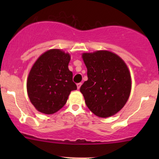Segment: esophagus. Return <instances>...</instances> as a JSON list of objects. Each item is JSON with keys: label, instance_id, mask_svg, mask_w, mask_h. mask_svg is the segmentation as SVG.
Returning a JSON list of instances; mask_svg holds the SVG:
<instances>
[{"label": "esophagus", "instance_id": "obj_1", "mask_svg": "<svg viewBox=\"0 0 159 159\" xmlns=\"http://www.w3.org/2000/svg\"><path fill=\"white\" fill-rule=\"evenodd\" d=\"M81 83H78V84H77V87H78V90H79V89H80V87H81Z\"/></svg>", "mask_w": 159, "mask_h": 159}]
</instances>
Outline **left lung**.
Segmentation results:
<instances>
[{
    "label": "left lung",
    "mask_w": 159,
    "mask_h": 159,
    "mask_svg": "<svg viewBox=\"0 0 159 159\" xmlns=\"http://www.w3.org/2000/svg\"><path fill=\"white\" fill-rule=\"evenodd\" d=\"M87 81L81 85L88 108L99 117H108L125 105L132 88L126 64L119 56L108 51L84 53Z\"/></svg>",
    "instance_id": "1"
}]
</instances>
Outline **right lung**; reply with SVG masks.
<instances>
[{"label": "right lung", "instance_id": "obj_1", "mask_svg": "<svg viewBox=\"0 0 159 159\" xmlns=\"http://www.w3.org/2000/svg\"><path fill=\"white\" fill-rule=\"evenodd\" d=\"M70 55L60 49L42 54L29 73L27 90L31 103L39 112L52 114L66 103L71 91L77 90L68 65Z\"/></svg>", "mask_w": 159, "mask_h": 159}]
</instances>
